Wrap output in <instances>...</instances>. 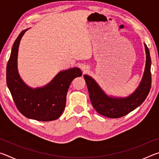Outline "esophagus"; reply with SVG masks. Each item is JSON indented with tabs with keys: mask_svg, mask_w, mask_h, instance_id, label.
<instances>
[{
	"mask_svg": "<svg viewBox=\"0 0 159 159\" xmlns=\"http://www.w3.org/2000/svg\"><path fill=\"white\" fill-rule=\"evenodd\" d=\"M80 69H81L83 72H86L89 70V67L87 65H85V64H81V65H80Z\"/></svg>",
	"mask_w": 159,
	"mask_h": 159,
	"instance_id": "34e87169",
	"label": "esophagus"
}]
</instances>
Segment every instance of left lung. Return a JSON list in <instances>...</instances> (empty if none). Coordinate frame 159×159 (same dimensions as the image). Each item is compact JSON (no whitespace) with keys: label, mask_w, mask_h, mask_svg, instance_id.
<instances>
[{"label":"left lung","mask_w":159,"mask_h":159,"mask_svg":"<svg viewBox=\"0 0 159 159\" xmlns=\"http://www.w3.org/2000/svg\"><path fill=\"white\" fill-rule=\"evenodd\" d=\"M144 45L146 63L143 76L138 87L128 96L118 97L108 95L93 77L87 74L83 75L89 92L91 103L99 114L111 118L122 117L138 108L147 98L152 85V61L149 48L145 43Z\"/></svg>","instance_id":"obj_1"}]
</instances>
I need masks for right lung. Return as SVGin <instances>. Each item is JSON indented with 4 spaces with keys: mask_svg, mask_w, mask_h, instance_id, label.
<instances>
[{
    "mask_svg": "<svg viewBox=\"0 0 159 159\" xmlns=\"http://www.w3.org/2000/svg\"><path fill=\"white\" fill-rule=\"evenodd\" d=\"M23 30L12 45L7 64L6 81L16 107L25 117L39 121H50L57 119L66 105V93L72 80L82 76L78 67L61 71L41 87L31 88L21 79L18 71V50Z\"/></svg>",
    "mask_w": 159,
    "mask_h": 159,
    "instance_id": "1",
    "label": "right lung"
}]
</instances>
